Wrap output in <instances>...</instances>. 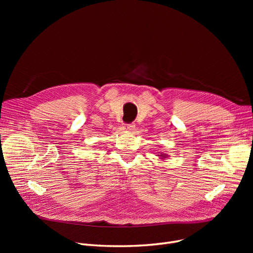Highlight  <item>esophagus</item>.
Listing matches in <instances>:
<instances>
[{
	"mask_svg": "<svg viewBox=\"0 0 253 253\" xmlns=\"http://www.w3.org/2000/svg\"><path fill=\"white\" fill-rule=\"evenodd\" d=\"M125 129H126L127 131H129V132H132V131L135 130V125H134V124H127L126 127H125Z\"/></svg>",
	"mask_w": 253,
	"mask_h": 253,
	"instance_id": "1",
	"label": "esophagus"
}]
</instances>
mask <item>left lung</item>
I'll use <instances>...</instances> for the list:
<instances>
[{
  "label": "left lung",
  "mask_w": 253,
  "mask_h": 253,
  "mask_svg": "<svg viewBox=\"0 0 253 253\" xmlns=\"http://www.w3.org/2000/svg\"><path fill=\"white\" fill-rule=\"evenodd\" d=\"M158 156L160 157V159H164V160H165V159L168 157V155H167V154H162V153H160V154H159Z\"/></svg>",
  "instance_id": "obj_1"
}]
</instances>
